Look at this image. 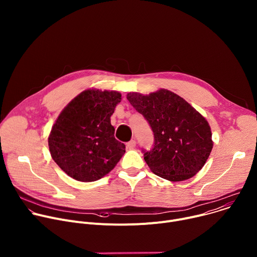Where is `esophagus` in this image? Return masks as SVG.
<instances>
[{
    "label": "esophagus",
    "instance_id": "obj_1",
    "mask_svg": "<svg viewBox=\"0 0 257 257\" xmlns=\"http://www.w3.org/2000/svg\"><path fill=\"white\" fill-rule=\"evenodd\" d=\"M135 146H136V141L134 139H132L129 142H127V149L128 150H133Z\"/></svg>",
    "mask_w": 257,
    "mask_h": 257
}]
</instances>
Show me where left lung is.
I'll list each match as a JSON object with an SVG mask.
<instances>
[{"mask_svg": "<svg viewBox=\"0 0 257 257\" xmlns=\"http://www.w3.org/2000/svg\"><path fill=\"white\" fill-rule=\"evenodd\" d=\"M127 99L153 130V149L142 153L157 176L178 182L202 169L213 144L207 121L193 106L167 89L149 95L130 92Z\"/></svg>", "mask_w": 257, "mask_h": 257, "instance_id": "left-lung-1", "label": "left lung"}]
</instances>
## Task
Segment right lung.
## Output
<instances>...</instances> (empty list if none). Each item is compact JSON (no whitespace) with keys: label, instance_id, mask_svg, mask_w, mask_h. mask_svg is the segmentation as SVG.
I'll use <instances>...</instances> for the list:
<instances>
[{"label":"right lung","instance_id":"obj_1","mask_svg":"<svg viewBox=\"0 0 257 257\" xmlns=\"http://www.w3.org/2000/svg\"><path fill=\"white\" fill-rule=\"evenodd\" d=\"M121 100L117 91L88 89L71 100L49 136L55 163L70 177L93 182L111 172L125 154L111 116Z\"/></svg>","mask_w":257,"mask_h":257}]
</instances>
